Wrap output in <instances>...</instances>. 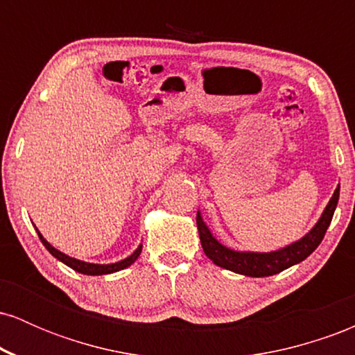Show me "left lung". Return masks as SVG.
<instances>
[{"instance_id":"obj_1","label":"left lung","mask_w":355,"mask_h":355,"mask_svg":"<svg viewBox=\"0 0 355 355\" xmlns=\"http://www.w3.org/2000/svg\"><path fill=\"white\" fill-rule=\"evenodd\" d=\"M339 191L340 185H337L332 198L329 200L325 210L322 211L319 222L312 227L311 232H307L302 239L291 243V245L274 252H239L222 245L211 235L207 223L203 222L200 211H197V227L203 252H205V255L209 257L215 266L227 268V270L235 272V274L247 277H268L279 274L285 268L302 262L319 247L325 232L331 225L334 211H336L337 202H339Z\"/></svg>"}]
</instances>
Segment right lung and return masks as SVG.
Instances as JSON below:
<instances>
[{
  "mask_svg": "<svg viewBox=\"0 0 355 355\" xmlns=\"http://www.w3.org/2000/svg\"><path fill=\"white\" fill-rule=\"evenodd\" d=\"M38 232V229H36ZM38 237L42 240V243L44 247H46V250L50 252V254L55 257V259H58L60 262H63L64 266H68L73 270L80 272V274H85V275H105V274H113V272H118V270H123V268L130 267L133 262L138 259V255H140L141 252V245H138V248L135 252H133L132 255L126 257V259L120 260V262H115V263H89V262H83V260H78V259H73V257L63 254V252H60L58 248H55L50 243L46 242V239L43 237L42 234L38 232Z\"/></svg>",
  "mask_w": 355,
  "mask_h": 355,
  "instance_id": "add662e5",
  "label": "right lung"
}]
</instances>
